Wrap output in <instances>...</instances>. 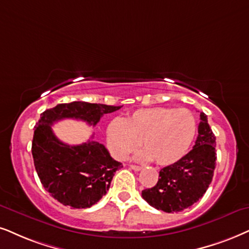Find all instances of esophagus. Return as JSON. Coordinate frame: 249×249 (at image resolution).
<instances>
[{
    "instance_id": "34e87169",
    "label": "esophagus",
    "mask_w": 249,
    "mask_h": 249,
    "mask_svg": "<svg viewBox=\"0 0 249 249\" xmlns=\"http://www.w3.org/2000/svg\"><path fill=\"white\" fill-rule=\"evenodd\" d=\"M130 168L132 169V170H134V171H140L141 169H142V166H139V165H130Z\"/></svg>"
}]
</instances>
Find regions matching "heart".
<instances>
[{"instance_id":"1","label":"heart","mask_w":249,"mask_h":249,"mask_svg":"<svg viewBox=\"0 0 249 249\" xmlns=\"http://www.w3.org/2000/svg\"><path fill=\"white\" fill-rule=\"evenodd\" d=\"M195 115L186 108L140 109L125 119H114L107 130L110 152L117 160L126 159L139 147L143 160L171 165L186 155L196 134Z\"/></svg>"}]
</instances>
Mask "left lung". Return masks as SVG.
I'll list each match as a JSON object with an SVG mask.
<instances>
[{
	"label": "left lung",
	"instance_id": "left-lung-1",
	"mask_svg": "<svg viewBox=\"0 0 249 249\" xmlns=\"http://www.w3.org/2000/svg\"><path fill=\"white\" fill-rule=\"evenodd\" d=\"M200 121L193 149L178 162L161 169L155 186L142 191L143 199L157 210L181 212L208 190L216 166V137L204 112H200Z\"/></svg>",
	"mask_w": 249,
	"mask_h": 249
}]
</instances>
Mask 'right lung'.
I'll return each instance as SVG.
<instances>
[{"instance_id":"1","label":"right lung","mask_w":249,"mask_h":249,"mask_svg":"<svg viewBox=\"0 0 249 249\" xmlns=\"http://www.w3.org/2000/svg\"><path fill=\"white\" fill-rule=\"evenodd\" d=\"M121 108L74 101L41 114L32 141L34 166L41 184L58 202L72 208H89L107 194L115 172L123 165L97 141L75 146L62 142L53 132V124L72 118L95 126L103 115Z\"/></svg>"}]
</instances>
